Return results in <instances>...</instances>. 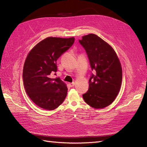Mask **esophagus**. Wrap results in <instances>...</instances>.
Returning a JSON list of instances; mask_svg holds the SVG:
<instances>
[{"label": "esophagus", "mask_w": 147, "mask_h": 147, "mask_svg": "<svg viewBox=\"0 0 147 147\" xmlns=\"http://www.w3.org/2000/svg\"><path fill=\"white\" fill-rule=\"evenodd\" d=\"M74 85H75V82H72V83H69V86L70 87H73V86H74Z\"/></svg>", "instance_id": "1"}]
</instances>
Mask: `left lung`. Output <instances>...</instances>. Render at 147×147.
I'll use <instances>...</instances> for the list:
<instances>
[{
    "label": "left lung",
    "mask_w": 147,
    "mask_h": 147,
    "mask_svg": "<svg viewBox=\"0 0 147 147\" xmlns=\"http://www.w3.org/2000/svg\"><path fill=\"white\" fill-rule=\"evenodd\" d=\"M79 42L85 50L92 74L84 102L95 109H103L116 98L122 82L121 63L113 48L96 34L84 35Z\"/></svg>",
    "instance_id": "left-lung-1"
}]
</instances>
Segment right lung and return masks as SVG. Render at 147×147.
<instances>
[{"label": "right lung", "mask_w": 147, "mask_h": 147, "mask_svg": "<svg viewBox=\"0 0 147 147\" xmlns=\"http://www.w3.org/2000/svg\"><path fill=\"white\" fill-rule=\"evenodd\" d=\"M74 41V37L46 38L37 43L26 57L23 72L24 86L29 98L39 107L53 110L66 97V84L60 78H52L51 75L57 72V59Z\"/></svg>", "instance_id": "1"}]
</instances>
